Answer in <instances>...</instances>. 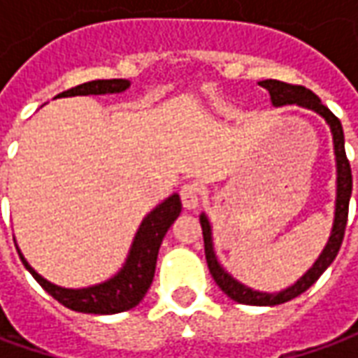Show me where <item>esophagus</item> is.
Wrapping results in <instances>:
<instances>
[{
    "label": "esophagus",
    "instance_id": "34e87169",
    "mask_svg": "<svg viewBox=\"0 0 358 358\" xmlns=\"http://www.w3.org/2000/svg\"><path fill=\"white\" fill-rule=\"evenodd\" d=\"M180 197L186 209H197L203 199V187L197 182H187L180 187Z\"/></svg>",
    "mask_w": 358,
    "mask_h": 358
}]
</instances>
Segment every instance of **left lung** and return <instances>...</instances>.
I'll return each mask as SVG.
<instances>
[{
	"mask_svg": "<svg viewBox=\"0 0 358 358\" xmlns=\"http://www.w3.org/2000/svg\"><path fill=\"white\" fill-rule=\"evenodd\" d=\"M259 86H263L264 90H268L270 101L274 107H282V105H299L305 109H310L318 113L320 117L328 122L331 130V138H334V153H336V166H338V189H336V215H334V226H331L330 240L326 243V248L322 249L320 257L316 259L315 264L303 274V276L289 287H285L278 293H263L255 292L248 285H243L238 282L236 278H232L226 272L220 263H218L217 255H215V248H213V232H210L209 218L205 217L203 213L199 217L203 230V241H205V259L209 264V270L218 287L230 297V299L243 303V305H257V307H272V305H280L285 301L295 299L297 295L303 292H307L310 285L315 284L318 278L322 276V272L338 255L341 241L345 236L347 226V215H349V197L353 192V176H351V166L347 161L345 155V138H343V128L339 118L331 113L326 105H322L320 97L313 94L310 90L303 88V86H293V84H285L280 80H263L259 82Z\"/></svg>",
	"mask_w": 358,
	"mask_h": 358,
	"instance_id": "1",
	"label": "left lung"
}]
</instances>
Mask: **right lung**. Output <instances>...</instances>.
I'll return each instance as SVG.
<instances>
[{
  "label": "right lung",
  "instance_id": "obj_1",
  "mask_svg": "<svg viewBox=\"0 0 358 358\" xmlns=\"http://www.w3.org/2000/svg\"><path fill=\"white\" fill-rule=\"evenodd\" d=\"M128 88H130V82L124 80V78L92 80L80 84L76 88L66 90L63 94H59L57 97L120 94ZM180 210H182V201H180L178 194H172L169 199H164L161 205H157L155 209L141 220L122 268L109 280H105L101 284L90 285V287L71 289V287L51 284L28 264L27 259L20 253V249H17V251H19L22 264L34 276L36 282L42 285L53 299H57L61 305H65L66 308L76 310V313L115 315V313L134 308L145 297L149 285L153 282V276H155L159 248L163 243L164 234L169 232L172 222L178 218Z\"/></svg>",
  "mask_w": 358,
  "mask_h": 358
}]
</instances>
